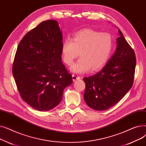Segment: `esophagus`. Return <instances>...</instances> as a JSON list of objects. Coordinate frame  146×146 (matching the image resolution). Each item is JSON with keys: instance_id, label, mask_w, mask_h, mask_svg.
<instances>
[{"instance_id": "obj_1", "label": "esophagus", "mask_w": 146, "mask_h": 146, "mask_svg": "<svg viewBox=\"0 0 146 146\" xmlns=\"http://www.w3.org/2000/svg\"><path fill=\"white\" fill-rule=\"evenodd\" d=\"M72 79L73 81H76L77 80L80 79V76H78V75H76V74H73L72 75Z\"/></svg>"}]
</instances>
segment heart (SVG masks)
Masks as SVG:
<instances>
[{
    "label": "heart",
    "instance_id": "1",
    "mask_svg": "<svg viewBox=\"0 0 146 146\" xmlns=\"http://www.w3.org/2000/svg\"><path fill=\"white\" fill-rule=\"evenodd\" d=\"M112 47V38L108 33L85 29L64 40L61 56L67 65L72 66L80 53L81 58L71 68L74 73H86L91 69L97 71L108 61Z\"/></svg>",
    "mask_w": 146,
    "mask_h": 146
}]
</instances>
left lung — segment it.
<instances>
[{
    "label": "left lung",
    "mask_w": 146,
    "mask_h": 146,
    "mask_svg": "<svg viewBox=\"0 0 146 146\" xmlns=\"http://www.w3.org/2000/svg\"><path fill=\"white\" fill-rule=\"evenodd\" d=\"M116 51L102 70L84 78V99L95 110L104 111L119 102L133 85L136 58L135 52L118 29Z\"/></svg>",
    "instance_id": "8db88e82"
}]
</instances>
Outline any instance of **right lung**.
Returning <instances> with one entry per match:
<instances>
[{
	"label": "right lung",
	"instance_id": "1",
	"mask_svg": "<svg viewBox=\"0 0 146 146\" xmlns=\"http://www.w3.org/2000/svg\"><path fill=\"white\" fill-rule=\"evenodd\" d=\"M62 40L58 23L48 20L27 33L18 46L13 76L22 99L36 110L54 108L72 83L61 62Z\"/></svg>",
	"mask_w": 146,
	"mask_h": 146
}]
</instances>
